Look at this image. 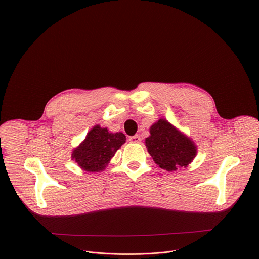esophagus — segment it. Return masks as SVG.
<instances>
[{
  "label": "esophagus",
  "mask_w": 259,
  "mask_h": 259,
  "mask_svg": "<svg viewBox=\"0 0 259 259\" xmlns=\"http://www.w3.org/2000/svg\"><path fill=\"white\" fill-rule=\"evenodd\" d=\"M129 141L130 142H132V143H138V142H140L141 141V139H140V137H139V135H133V136H130L129 137Z\"/></svg>",
  "instance_id": "esophagus-1"
}]
</instances>
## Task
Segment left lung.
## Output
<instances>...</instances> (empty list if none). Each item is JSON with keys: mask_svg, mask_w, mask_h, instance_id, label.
<instances>
[{"mask_svg": "<svg viewBox=\"0 0 259 259\" xmlns=\"http://www.w3.org/2000/svg\"><path fill=\"white\" fill-rule=\"evenodd\" d=\"M145 145L150 155L162 169L174 171L187 167L196 157L195 144L186 135L177 131L166 120H160L151 127Z\"/></svg>", "mask_w": 259, "mask_h": 259, "instance_id": "1", "label": "left lung"}]
</instances>
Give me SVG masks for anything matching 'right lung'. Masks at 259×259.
<instances>
[{
  "mask_svg": "<svg viewBox=\"0 0 259 259\" xmlns=\"http://www.w3.org/2000/svg\"><path fill=\"white\" fill-rule=\"evenodd\" d=\"M125 141L126 136L122 132L110 133L106 128L97 125L73 151L72 159L88 172H99L105 168Z\"/></svg>",
  "mask_w": 259,
  "mask_h": 259,
  "instance_id": "obj_1",
  "label": "right lung"
}]
</instances>
